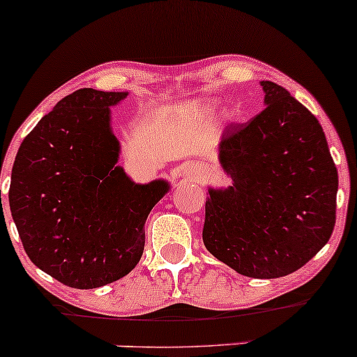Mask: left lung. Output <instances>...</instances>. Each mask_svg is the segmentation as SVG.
I'll list each match as a JSON object with an SVG mask.
<instances>
[{"label":"left lung","mask_w":357,"mask_h":357,"mask_svg":"<svg viewBox=\"0 0 357 357\" xmlns=\"http://www.w3.org/2000/svg\"><path fill=\"white\" fill-rule=\"evenodd\" d=\"M261 87L265 109L221 137L220 162L233 184L210 190L203 241L241 275L277 278L329 241L339 179L314 114L280 85Z\"/></svg>","instance_id":"left-lung-1"}]
</instances>
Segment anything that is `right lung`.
Here are the masks:
<instances>
[{
	"label": "right lung",
	"mask_w": 357,
	"mask_h": 357,
	"mask_svg": "<svg viewBox=\"0 0 357 357\" xmlns=\"http://www.w3.org/2000/svg\"><path fill=\"white\" fill-rule=\"evenodd\" d=\"M126 92L80 89L63 97L23 139L10 208L30 260L73 289L126 277L144 252V223L169 190L134 184L116 166L110 105Z\"/></svg>",
	"instance_id": "obj_1"
}]
</instances>
